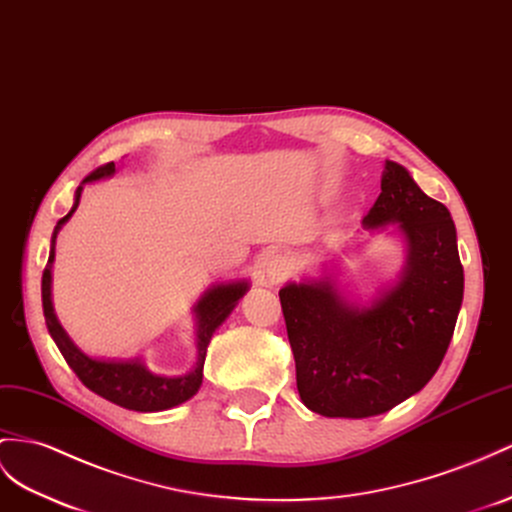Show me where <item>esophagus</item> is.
I'll return each instance as SVG.
<instances>
[{
    "mask_svg": "<svg viewBox=\"0 0 512 512\" xmlns=\"http://www.w3.org/2000/svg\"><path fill=\"white\" fill-rule=\"evenodd\" d=\"M266 270H268V277L274 283H279V281H285L294 272V261H292V257L277 253V255L270 257Z\"/></svg>",
    "mask_w": 512,
    "mask_h": 512,
    "instance_id": "1",
    "label": "esophagus"
}]
</instances>
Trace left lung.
<instances>
[{"instance_id": "left-lung-1", "label": "left lung", "mask_w": 512, "mask_h": 512, "mask_svg": "<svg viewBox=\"0 0 512 512\" xmlns=\"http://www.w3.org/2000/svg\"><path fill=\"white\" fill-rule=\"evenodd\" d=\"M365 229L396 222L409 240L402 281L370 309L346 305L329 283L279 292L307 409L326 417L381 415L422 389L448 352L463 303V266L448 207L387 162Z\"/></svg>"}]
</instances>
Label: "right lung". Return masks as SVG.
Masks as SVG:
<instances>
[{
	"label": "right lung",
	"instance_id": "right-lung-1",
	"mask_svg": "<svg viewBox=\"0 0 512 512\" xmlns=\"http://www.w3.org/2000/svg\"><path fill=\"white\" fill-rule=\"evenodd\" d=\"M112 173H114V162H108L95 168L82 183L95 181L101 177H110ZM80 196H82V186L77 188L75 205L71 212L58 220V225L54 229V238H51V253L47 259V266L43 270V283H41L45 322L58 350L62 352L64 361L69 363V368L90 391H95L97 396L123 406V409L153 413V411H166L170 406H177L181 402L190 400L194 393L199 391L203 381V363H205L209 339H212V333L218 329V326L225 322L235 303L244 296L246 283L218 285L214 290H209L203 296L201 303L196 305V313H199V363H196V368L190 374L168 378V376L151 374L138 361L116 363V361H97V359L86 357L84 352L71 342L69 335L64 333L60 322L56 320L54 307H51V261H54L56 235L64 222L71 218L77 205H80Z\"/></svg>",
	"mask_w": 512,
	"mask_h": 512
}]
</instances>
